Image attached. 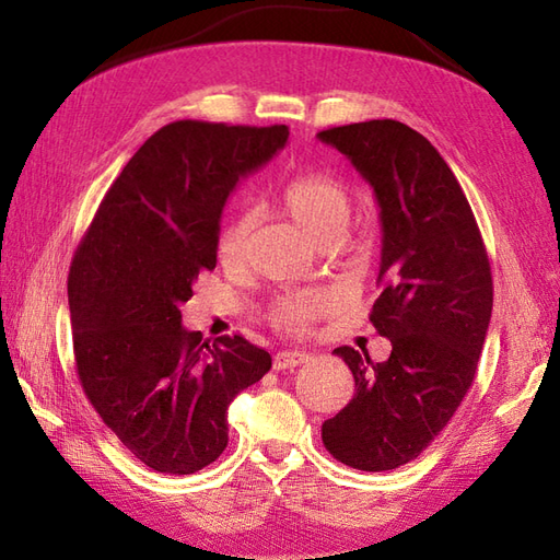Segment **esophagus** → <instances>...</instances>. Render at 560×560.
I'll list each match as a JSON object with an SVG mask.
<instances>
[{
	"mask_svg": "<svg viewBox=\"0 0 560 560\" xmlns=\"http://www.w3.org/2000/svg\"><path fill=\"white\" fill-rule=\"evenodd\" d=\"M308 358H311V354L303 352V350H282V352L276 354L273 366L276 369H292V366L308 362Z\"/></svg>",
	"mask_w": 560,
	"mask_h": 560,
	"instance_id": "esophagus-1",
	"label": "esophagus"
}]
</instances>
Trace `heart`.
<instances>
[{
	"instance_id": "obj_1",
	"label": "heart",
	"mask_w": 560,
	"mask_h": 560,
	"mask_svg": "<svg viewBox=\"0 0 560 560\" xmlns=\"http://www.w3.org/2000/svg\"><path fill=\"white\" fill-rule=\"evenodd\" d=\"M280 206L294 222L306 229L315 241L334 238L341 233L350 214V196L346 184L327 173H301L280 189ZM252 217L247 212L229 217L219 231L217 252L224 261H238L245 254ZM329 299L319 292L292 294L280 299L270 319L284 329H306L308 322L327 308Z\"/></svg>"
}]
</instances>
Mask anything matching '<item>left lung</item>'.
I'll return each instance as SVG.
<instances>
[{"label": "left lung", "instance_id": "8db88e82", "mask_svg": "<svg viewBox=\"0 0 560 560\" xmlns=\"http://www.w3.org/2000/svg\"><path fill=\"white\" fill-rule=\"evenodd\" d=\"M374 189L383 247L381 296L369 319L393 352L336 348L354 397L322 422L338 463L385 471L411 463L446 428L477 374L493 278L477 219L448 163L393 118L317 132Z\"/></svg>", "mask_w": 560, "mask_h": 560}]
</instances>
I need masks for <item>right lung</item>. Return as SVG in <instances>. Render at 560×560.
Returning a JSON list of instances; mask_svg holds the SVG:
<instances>
[{"instance_id": "1", "label": "right lung", "mask_w": 560, "mask_h": 560, "mask_svg": "<svg viewBox=\"0 0 560 560\" xmlns=\"http://www.w3.org/2000/svg\"><path fill=\"white\" fill-rule=\"evenodd\" d=\"M287 126L175 121L135 151L100 202L67 278L77 374L105 425L147 467L194 474L229 444V404L270 354L243 336L210 346L182 325L217 266L226 198L287 144Z\"/></svg>"}]
</instances>
